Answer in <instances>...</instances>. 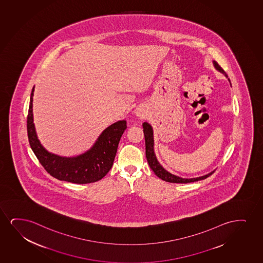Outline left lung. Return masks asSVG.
I'll return each instance as SVG.
<instances>
[{"mask_svg": "<svg viewBox=\"0 0 263 263\" xmlns=\"http://www.w3.org/2000/svg\"><path fill=\"white\" fill-rule=\"evenodd\" d=\"M213 64L215 66V68L218 69V71L221 72L224 75L228 78V75L226 73L225 70L218 65L217 62H213ZM230 82V81H229ZM143 134H144V140H145V154H146V159L149 166L153 170L155 175L161 178L162 180L170 183H178V184H186V183H191V182H195V181L202 180L205 178H208L212 173H214V171L211 172L210 174L205 175L202 177L196 178H179L178 176H175L165 171L163 167L160 166V164L158 162L156 156L154 154V133H153V128L150 126V124L147 122L143 123Z\"/></svg>", "mask_w": 263, "mask_h": 263, "instance_id": "1", "label": "left lung"}]
</instances>
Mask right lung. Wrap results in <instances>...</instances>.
<instances>
[{"instance_id":"obj_1","label":"right lung","mask_w":263,"mask_h":263,"mask_svg":"<svg viewBox=\"0 0 263 263\" xmlns=\"http://www.w3.org/2000/svg\"><path fill=\"white\" fill-rule=\"evenodd\" d=\"M34 91L33 87L27 122L28 141L45 171L59 180L74 184L93 183L105 177L112 167L120 137L126 128V120H120L107 127L91 150L85 154L75 158L60 157L49 154L37 139L33 123Z\"/></svg>"}]
</instances>
